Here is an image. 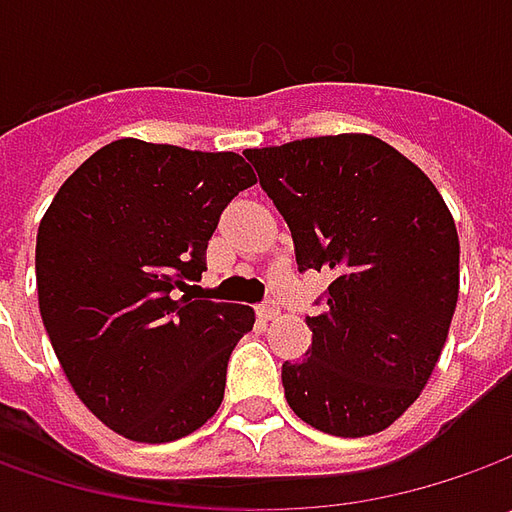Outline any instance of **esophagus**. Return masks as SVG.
<instances>
[{
    "mask_svg": "<svg viewBox=\"0 0 512 512\" xmlns=\"http://www.w3.org/2000/svg\"><path fill=\"white\" fill-rule=\"evenodd\" d=\"M256 313H259V319H265V322H270V319H276L279 316V302H262V305L256 307Z\"/></svg>",
    "mask_w": 512,
    "mask_h": 512,
    "instance_id": "34e87169",
    "label": "esophagus"
}]
</instances>
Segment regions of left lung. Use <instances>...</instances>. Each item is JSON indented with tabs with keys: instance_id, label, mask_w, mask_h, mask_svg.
Listing matches in <instances>:
<instances>
[{
	"instance_id": "obj_1",
	"label": "left lung",
	"mask_w": 512,
	"mask_h": 512,
	"mask_svg": "<svg viewBox=\"0 0 512 512\" xmlns=\"http://www.w3.org/2000/svg\"><path fill=\"white\" fill-rule=\"evenodd\" d=\"M285 216L299 270H333L307 316V359L282 364L285 399L310 427L359 439L419 399L459 302V233L436 185L367 133L245 150Z\"/></svg>"
}]
</instances>
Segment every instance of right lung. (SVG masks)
<instances>
[{"label": "right lung", "instance_id": "right-lung-1", "mask_svg": "<svg viewBox=\"0 0 512 512\" xmlns=\"http://www.w3.org/2000/svg\"><path fill=\"white\" fill-rule=\"evenodd\" d=\"M256 176L239 153L142 139L96 150L36 233L39 313L70 387L130 442H176L225 399L253 307L179 296L202 279L222 210Z\"/></svg>", "mask_w": 512, "mask_h": 512}]
</instances>
